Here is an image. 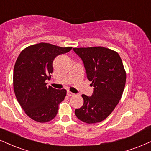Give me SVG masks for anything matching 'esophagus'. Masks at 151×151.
Wrapping results in <instances>:
<instances>
[{"label":"esophagus","mask_w":151,"mask_h":151,"mask_svg":"<svg viewBox=\"0 0 151 151\" xmlns=\"http://www.w3.org/2000/svg\"><path fill=\"white\" fill-rule=\"evenodd\" d=\"M67 95H68V96H73L74 94L68 90V91H67Z\"/></svg>","instance_id":"1"}]
</instances>
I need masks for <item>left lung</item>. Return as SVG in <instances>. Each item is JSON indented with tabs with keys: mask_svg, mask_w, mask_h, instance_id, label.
I'll return each mask as SVG.
<instances>
[{
	"mask_svg": "<svg viewBox=\"0 0 151 151\" xmlns=\"http://www.w3.org/2000/svg\"><path fill=\"white\" fill-rule=\"evenodd\" d=\"M83 61L92 96L83 94V106L75 110L79 120L88 124L105 120L118 105L123 93L126 73L120 55L104 47L73 48Z\"/></svg>",
	"mask_w": 151,
	"mask_h": 151,
	"instance_id": "8db88e82",
	"label": "left lung"
}]
</instances>
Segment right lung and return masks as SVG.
<instances>
[{
  "instance_id": "1",
  "label": "right lung",
  "mask_w": 151,
  "mask_h": 151,
  "mask_svg": "<svg viewBox=\"0 0 151 151\" xmlns=\"http://www.w3.org/2000/svg\"><path fill=\"white\" fill-rule=\"evenodd\" d=\"M71 49L40 42L29 46L19 55L13 72L14 94L26 114L33 120L49 122L57 115L66 90L47 87L45 81L51 78L55 57Z\"/></svg>"
}]
</instances>
